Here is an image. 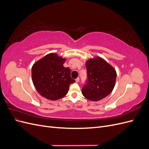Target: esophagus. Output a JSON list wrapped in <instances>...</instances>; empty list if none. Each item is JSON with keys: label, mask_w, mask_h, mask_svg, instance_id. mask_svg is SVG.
Here are the masks:
<instances>
[{"label": "esophagus", "mask_w": 149, "mask_h": 149, "mask_svg": "<svg viewBox=\"0 0 149 149\" xmlns=\"http://www.w3.org/2000/svg\"><path fill=\"white\" fill-rule=\"evenodd\" d=\"M79 81V78H77L76 79V83H78Z\"/></svg>", "instance_id": "obj_1"}]
</instances>
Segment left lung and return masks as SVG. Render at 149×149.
I'll return each mask as SVG.
<instances>
[{
    "mask_svg": "<svg viewBox=\"0 0 149 149\" xmlns=\"http://www.w3.org/2000/svg\"><path fill=\"white\" fill-rule=\"evenodd\" d=\"M86 66L88 80L82 89L83 95L90 101L101 100L109 95L114 88L116 70L99 56L86 61Z\"/></svg>",
    "mask_w": 149,
    "mask_h": 149,
    "instance_id": "obj_1",
    "label": "left lung"
}]
</instances>
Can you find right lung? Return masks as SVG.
Segmentation results:
<instances>
[{"mask_svg": "<svg viewBox=\"0 0 149 149\" xmlns=\"http://www.w3.org/2000/svg\"><path fill=\"white\" fill-rule=\"evenodd\" d=\"M65 58L56 53H49L33 64L31 77L34 86L42 96L56 101L68 92L70 85L75 82L71 70L63 66Z\"/></svg>", "mask_w": 149, "mask_h": 149, "instance_id": "right-lung-1", "label": "right lung"}]
</instances>
